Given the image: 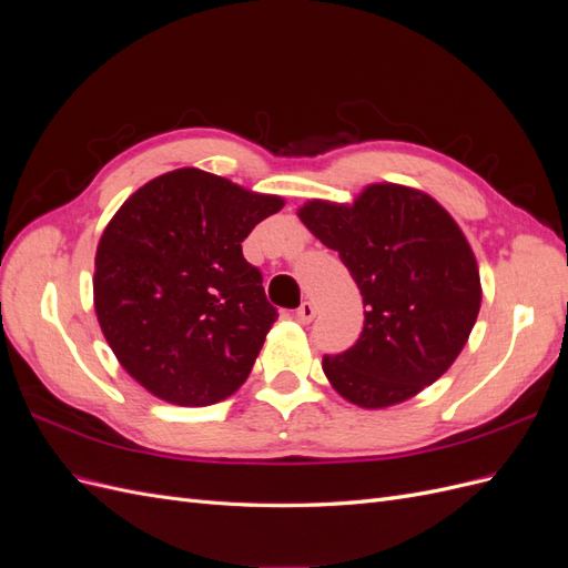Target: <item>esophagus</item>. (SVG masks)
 Returning a JSON list of instances; mask_svg holds the SVG:
<instances>
[{
	"mask_svg": "<svg viewBox=\"0 0 568 568\" xmlns=\"http://www.w3.org/2000/svg\"><path fill=\"white\" fill-rule=\"evenodd\" d=\"M296 317H298V322H303V324L313 322V317H315V305H313L311 301H303V303L298 305Z\"/></svg>",
	"mask_w": 568,
	"mask_h": 568,
	"instance_id": "1",
	"label": "esophagus"
}]
</instances>
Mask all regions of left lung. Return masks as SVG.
<instances>
[{"label": "left lung", "instance_id": "left-lung-1", "mask_svg": "<svg viewBox=\"0 0 568 568\" xmlns=\"http://www.w3.org/2000/svg\"><path fill=\"white\" fill-rule=\"evenodd\" d=\"M298 217L338 253L365 303L355 346L322 357L343 398L388 407L448 372L480 307L476 257L448 211L417 189L372 184L353 205L307 201Z\"/></svg>", "mask_w": 568, "mask_h": 568}]
</instances>
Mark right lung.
Listing matches in <instances>:
<instances>
[{
    "mask_svg": "<svg viewBox=\"0 0 568 568\" xmlns=\"http://www.w3.org/2000/svg\"><path fill=\"white\" fill-rule=\"evenodd\" d=\"M282 205L182 168L136 189L109 222L94 311L120 365L156 398L203 407L246 382L277 307L242 242Z\"/></svg>",
    "mask_w": 568,
    "mask_h": 568,
    "instance_id": "right-lung-1",
    "label": "right lung"
}]
</instances>
